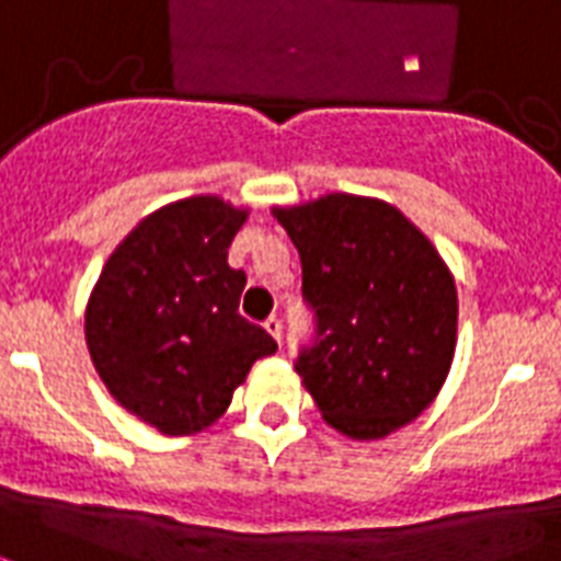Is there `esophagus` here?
<instances>
[{
	"label": "esophagus",
	"mask_w": 561,
	"mask_h": 561,
	"mask_svg": "<svg viewBox=\"0 0 561 561\" xmlns=\"http://www.w3.org/2000/svg\"><path fill=\"white\" fill-rule=\"evenodd\" d=\"M263 328L268 330V336H272L275 342L284 340V321L277 319V316H268V319L263 321Z\"/></svg>",
	"instance_id": "1"
}]
</instances>
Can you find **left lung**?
<instances>
[{
  "mask_svg": "<svg viewBox=\"0 0 561 561\" xmlns=\"http://www.w3.org/2000/svg\"><path fill=\"white\" fill-rule=\"evenodd\" d=\"M301 257L312 336L295 357L330 427L383 438L419 419L457 345V286L392 204L333 193L275 210Z\"/></svg>",
  "mask_w": 561,
  "mask_h": 561,
  "instance_id": "obj_1",
  "label": "left lung"
}]
</instances>
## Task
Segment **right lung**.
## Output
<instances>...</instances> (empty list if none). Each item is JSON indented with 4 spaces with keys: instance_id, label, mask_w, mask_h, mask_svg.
I'll use <instances>...</instances> for the list:
<instances>
[{
    "instance_id": "obj_1",
    "label": "right lung",
    "mask_w": 561,
    "mask_h": 561,
    "mask_svg": "<svg viewBox=\"0 0 561 561\" xmlns=\"http://www.w3.org/2000/svg\"><path fill=\"white\" fill-rule=\"evenodd\" d=\"M249 213L216 195L167 204L104 263L84 316L107 392L167 436L198 433L277 342L240 316L245 272L228 249Z\"/></svg>"
}]
</instances>
